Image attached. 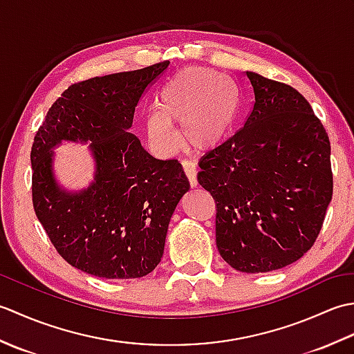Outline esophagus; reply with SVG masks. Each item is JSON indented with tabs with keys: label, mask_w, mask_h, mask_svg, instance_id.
I'll use <instances>...</instances> for the list:
<instances>
[{
	"label": "esophagus",
	"mask_w": 354,
	"mask_h": 354,
	"mask_svg": "<svg viewBox=\"0 0 354 354\" xmlns=\"http://www.w3.org/2000/svg\"><path fill=\"white\" fill-rule=\"evenodd\" d=\"M183 169H184V173L187 179H189V184L192 189H194V187H198V169H196V162L192 161V160H185L183 161Z\"/></svg>",
	"instance_id": "esophagus-1"
}]
</instances>
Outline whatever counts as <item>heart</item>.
<instances>
[{"mask_svg": "<svg viewBox=\"0 0 354 354\" xmlns=\"http://www.w3.org/2000/svg\"><path fill=\"white\" fill-rule=\"evenodd\" d=\"M158 111L145 117V133L155 152L167 155L179 146L173 124H181L187 147L208 152L228 138L240 112V94L223 74L189 66L165 82L156 95Z\"/></svg>", "mask_w": 354, "mask_h": 354, "instance_id": "1", "label": "heart"}]
</instances>
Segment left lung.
Returning a JSON list of instances; mask_svg holds the SVG:
<instances>
[{"mask_svg": "<svg viewBox=\"0 0 354 354\" xmlns=\"http://www.w3.org/2000/svg\"><path fill=\"white\" fill-rule=\"evenodd\" d=\"M254 106L243 129L207 153L198 181L216 201V245L240 272L301 259L332 201L330 141L297 89L246 71Z\"/></svg>", "mask_w": 354, "mask_h": 354, "instance_id": "left-lung-1", "label": "left lung"}]
</instances>
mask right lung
<instances>
[{
  "label": "right lung",
  "instance_id": "obj_1",
  "mask_svg": "<svg viewBox=\"0 0 354 354\" xmlns=\"http://www.w3.org/2000/svg\"><path fill=\"white\" fill-rule=\"evenodd\" d=\"M170 62L71 85L50 108L30 153L33 207L62 259L109 280L141 278L161 261L173 212L190 190L183 165L156 160L131 133L142 93ZM90 142L95 176L84 189L58 181L54 149Z\"/></svg>",
  "mask_w": 354,
  "mask_h": 354
}]
</instances>
